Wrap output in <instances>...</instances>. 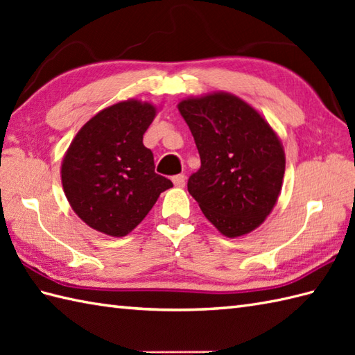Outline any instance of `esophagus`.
<instances>
[{
  "label": "esophagus",
  "mask_w": 355,
  "mask_h": 355,
  "mask_svg": "<svg viewBox=\"0 0 355 355\" xmlns=\"http://www.w3.org/2000/svg\"><path fill=\"white\" fill-rule=\"evenodd\" d=\"M172 183L175 184L177 187H183L184 183H186V177L183 175V173H178V175L172 177Z\"/></svg>",
  "instance_id": "obj_1"
}]
</instances>
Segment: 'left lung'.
Returning a JSON list of instances; mask_svg holds the SVG:
<instances>
[{
    "instance_id": "left-lung-1",
    "label": "left lung",
    "mask_w": 355,
    "mask_h": 355,
    "mask_svg": "<svg viewBox=\"0 0 355 355\" xmlns=\"http://www.w3.org/2000/svg\"><path fill=\"white\" fill-rule=\"evenodd\" d=\"M177 107L201 158L187 191L224 236L258 229L282 189L281 139L252 105L232 93L187 97Z\"/></svg>"
}]
</instances>
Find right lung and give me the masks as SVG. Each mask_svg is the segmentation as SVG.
<instances>
[{
    "label": "right lung",
    "mask_w": 355,
    "mask_h": 355,
    "mask_svg": "<svg viewBox=\"0 0 355 355\" xmlns=\"http://www.w3.org/2000/svg\"><path fill=\"white\" fill-rule=\"evenodd\" d=\"M157 116L149 102L128 99L97 112L70 143L61 166L65 197L89 227L122 238L172 187L155 173L143 134Z\"/></svg>",
    "instance_id": "obj_1"
}]
</instances>
